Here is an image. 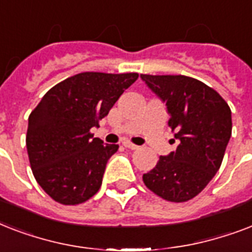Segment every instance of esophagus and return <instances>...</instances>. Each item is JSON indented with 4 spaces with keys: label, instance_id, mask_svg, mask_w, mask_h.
Instances as JSON below:
<instances>
[{
    "label": "esophagus",
    "instance_id": "obj_1",
    "mask_svg": "<svg viewBox=\"0 0 252 252\" xmlns=\"http://www.w3.org/2000/svg\"><path fill=\"white\" fill-rule=\"evenodd\" d=\"M123 145L126 146V148H128V149H132V150L138 149V145H136V144H132V142L128 141V140H126V141L123 142Z\"/></svg>",
    "mask_w": 252,
    "mask_h": 252
}]
</instances>
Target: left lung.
Wrapping results in <instances>:
<instances>
[{
	"label": "left lung",
	"instance_id": "obj_1",
	"mask_svg": "<svg viewBox=\"0 0 252 252\" xmlns=\"http://www.w3.org/2000/svg\"><path fill=\"white\" fill-rule=\"evenodd\" d=\"M141 78L166 103L168 126L179 140L175 152L159 157L142 180L162 199L188 201L207 187L222 163L231 136L230 107L217 91L192 77Z\"/></svg>",
	"mask_w": 252,
	"mask_h": 252
}]
</instances>
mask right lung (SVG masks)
I'll use <instances>...</instances> for the list:
<instances>
[{
  "label": "right lung",
  "instance_id": "obj_1",
  "mask_svg": "<svg viewBox=\"0 0 252 252\" xmlns=\"http://www.w3.org/2000/svg\"><path fill=\"white\" fill-rule=\"evenodd\" d=\"M137 78V73H80L47 91L30 114V165L39 186L55 201L77 205L99 191L107 161L119 145H104L90 129L99 126Z\"/></svg>",
  "mask_w": 252,
  "mask_h": 252
}]
</instances>
